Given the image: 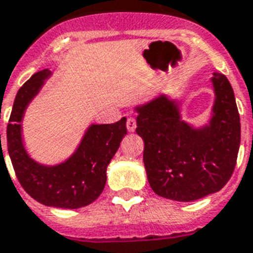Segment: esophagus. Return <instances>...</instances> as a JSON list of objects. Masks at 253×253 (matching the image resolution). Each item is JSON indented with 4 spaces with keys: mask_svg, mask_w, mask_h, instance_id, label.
<instances>
[{
    "mask_svg": "<svg viewBox=\"0 0 253 253\" xmlns=\"http://www.w3.org/2000/svg\"><path fill=\"white\" fill-rule=\"evenodd\" d=\"M126 126H127V130L130 131V132H134L135 128H136V121H135L134 118H128L127 119Z\"/></svg>",
    "mask_w": 253,
    "mask_h": 253,
    "instance_id": "obj_1",
    "label": "esophagus"
}]
</instances>
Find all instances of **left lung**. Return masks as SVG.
<instances>
[{"mask_svg": "<svg viewBox=\"0 0 253 253\" xmlns=\"http://www.w3.org/2000/svg\"><path fill=\"white\" fill-rule=\"evenodd\" d=\"M215 101L203 126L184 122L182 101L161 94L135 107L147 179L157 195L194 202L227 184L240 147V117L227 77L213 73Z\"/></svg>", "mask_w": 253, "mask_h": 253, "instance_id": "obj_1", "label": "left lung"}]
</instances>
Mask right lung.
<instances>
[{
  "mask_svg": "<svg viewBox=\"0 0 253 253\" xmlns=\"http://www.w3.org/2000/svg\"><path fill=\"white\" fill-rule=\"evenodd\" d=\"M50 77L49 69L38 71L17 92L7 123V151L21 186L33 199L49 207L75 210L91 204L102 194L107 166L127 134L126 118L110 125H90L77 150L62 163H38L25 148L22 121Z\"/></svg>",
  "mask_w": 253,
  "mask_h": 253,
  "instance_id": "obj_1",
  "label": "right lung"
}]
</instances>
